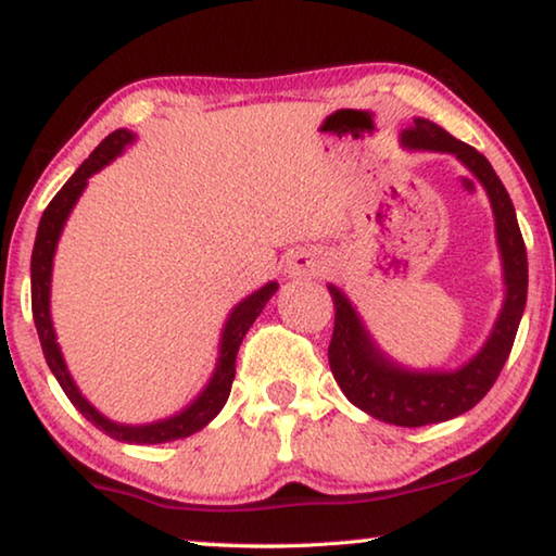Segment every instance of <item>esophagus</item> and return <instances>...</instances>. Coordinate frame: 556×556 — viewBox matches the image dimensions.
<instances>
[{
	"label": "esophagus",
	"instance_id": "esophagus-1",
	"mask_svg": "<svg viewBox=\"0 0 556 556\" xmlns=\"http://www.w3.org/2000/svg\"><path fill=\"white\" fill-rule=\"evenodd\" d=\"M328 265V257L318 250H306L294 255L289 262V275L291 277H318Z\"/></svg>",
	"mask_w": 556,
	"mask_h": 556
}]
</instances>
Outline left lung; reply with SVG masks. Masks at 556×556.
<instances>
[{
    "instance_id": "obj_1",
    "label": "left lung",
    "mask_w": 556,
    "mask_h": 556,
    "mask_svg": "<svg viewBox=\"0 0 556 556\" xmlns=\"http://www.w3.org/2000/svg\"><path fill=\"white\" fill-rule=\"evenodd\" d=\"M404 147L434 149L456 154L470 174L483 184L495 213L497 244L503 252L507 296L501 318L491 338L473 361L456 372H409L390 363L372 345L368 331L353 312L351 301L333 285L328 287L336 308L333 336L328 345V363L336 382L355 407L370 417L397 427H425L454 419L481 402L501 375L507 355L513 351L517 326L527 301V250L515 218L510 195L488 159L446 129L429 119L417 117L414 127L402 135Z\"/></svg>"
}]
</instances>
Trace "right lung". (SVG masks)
<instances>
[{"mask_svg": "<svg viewBox=\"0 0 556 556\" xmlns=\"http://www.w3.org/2000/svg\"><path fill=\"white\" fill-rule=\"evenodd\" d=\"M131 131L127 129H115L112 135H108L102 142L96 147L86 162L78 166L68 181L63 184L59 193L53 195V201L46 205V211L41 215L39 223V232H36V242H34V252H31V314H34V324L36 331H39V341L43 348V357L49 363L51 372L55 375V380L65 392L75 409H78L83 417H86L90 425H96L100 431H105L108 437L125 441V444H166V441H176V439H186L195 434V431L203 429L208 421L223 409V404L228 402V394L235 380V357H238V348L242 343L244 333L250 331V326L255 324V318L262 314V308L269 301V296L277 291V281H269L267 287H262L255 294L240 301L238 306L232 308V314L228 318V324L223 328V341H220V357L218 365H215V372L208 382V388L201 392V397L195 400L191 407H186L181 414H176L172 419L156 421V425H144V427H125V425H115L108 417L88 404V400L83 397L75 388L73 378L65 370L63 355L59 351V343H55V333L51 326V314H49V294H51V267H53V252H55V242L61 238L63 223L68 218L71 208L78 201V195L86 188L88 178L100 172L102 166L110 164L122 149H125L131 142Z\"/></svg>", "mask_w": 556, "mask_h": 556, "instance_id": "right-lung-1", "label": "right lung"}]
</instances>
